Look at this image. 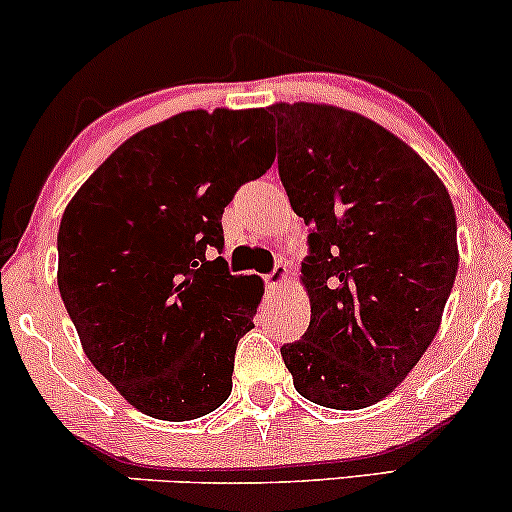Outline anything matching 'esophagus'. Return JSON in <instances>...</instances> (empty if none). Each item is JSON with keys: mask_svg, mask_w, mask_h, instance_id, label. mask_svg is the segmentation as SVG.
<instances>
[{"mask_svg": "<svg viewBox=\"0 0 512 512\" xmlns=\"http://www.w3.org/2000/svg\"><path fill=\"white\" fill-rule=\"evenodd\" d=\"M263 280H266V287L270 289V292H280L282 285L287 282V266H285V263H277V266L273 268V273H268L266 277H263Z\"/></svg>", "mask_w": 512, "mask_h": 512, "instance_id": "34e87169", "label": "esophagus"}]
</instances>
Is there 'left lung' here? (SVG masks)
<instances>
[{
  "label": "left lung",
  "instance_id": "left-lung-1",
  "mask_svg": "<svg viewBox=\"0 0 512 512\" xmlns=\"http://www.w3.org/2000/svg\"><path fill=\"white\" fill-rule=\"evenodd\" d=\"M266 113L289 204L311 230V323L282 358L304 399L368 408L439 330L458 273L456 211L420 154L361 113L308 102Z\"/></svg>",
  "mask_w": 512,
  "mask_h": 512
}]
</instances>
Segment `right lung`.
<instances>
[{
  "mask_svg": "<svg viewBox=\"0 0 512 512\" xmlns=\"http://www.w3.org/2000/svg\"><path fill=\"white\" fill-rule=\"evenodd\" d=\"M261 121V109H197L144 128L63 211L56 280L82 351L151 418H201L232 391L263 282L208 254L223 251L237 189L275 161Z\"/></svg>",
  "mask_w": 512,
  "mask_h": 512,
  "instance_id": "add662e5",
  "label": "right lung"
}]
</instances>
